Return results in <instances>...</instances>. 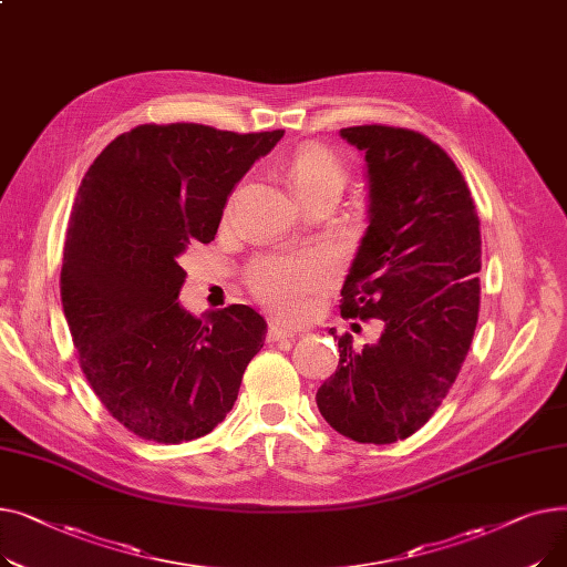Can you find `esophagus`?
Segmentation results:
<instances>
[{"label": "esophagus", "mask_w": 567, "mask_h": 567, "mask_svg": "<svg viewBox=\"0 0 567 567\" xmlns=\"http://www.w3.org/2000/svg\"><path fill=\"white\" fill-rule=\"evenodd\" d=\"M282 340H293V331L285 329L280 321L268 323V342H282Z\"/></svg>", "instance_id": "34e87169"}]
</instances>
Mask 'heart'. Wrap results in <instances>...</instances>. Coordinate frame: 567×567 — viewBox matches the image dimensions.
Here are the masks:
<instances>
[{"mask_svg":"<svg viewBox=\"0 0 567 567\" xmlns=\"http://www.w3.org/2000/svg\"><path fill=\"white\" fill-rule=\"evenodd\" d=\"M287 182L296 197H306L323 186L344 184V167L340 158L321 144H303L285 163ZM329 266L319 255L271 257L252 266L250 285L259 299L285 317H296L303 310L306 293L323 285Z\"/></svg>","mask_w":567,"mask_h":567,"instance_id":"heart-1","label":"heart"}]
</instances>
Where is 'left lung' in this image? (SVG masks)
Here are the masks:
<instances>
[{
	"label": "left lung",
	"mask_w": 567,
	"mask_h": 567,
	"mask_svg": "<svg viewBox=\"0 0 567 567\" xmlns=\"http://www.w3.org/2000/svg\"><path fill=\"white\" fill-rule=\"evenodd\" d=\"M365 158L368 229L342 285V317L381 319L363 351L338 338L340 363L317 406L359 443H395L421 430L449 395L481 308V220L451 156L393 126H351Z\"/></svg>",
	"instance_id": "1"
}]
</instances>
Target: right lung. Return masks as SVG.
Returning a JSON list of instances; mask_svg holds the SVG:
<instances>
[{
  "label": "right lung",
  "instance_id": "1",
  "mask_svg": "<svg viewBox=\"0 0 567 567\" xmlns=\"http://www.w3.org/2000/svg\"><path fill=\"white\" fill-rule=\"evenodd\" d=\"M285 131L142 124L86 169L66 227L62 306L80 368L133 434L182 443L231 411L266 321L248 306L193 317L178 257L212 244L246 172Z\"/></svg>",
  "mask_w": 567,
  "mask_h": 567
}]
</instances>
